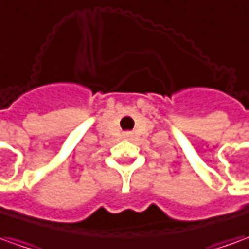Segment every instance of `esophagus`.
Wrapping results in <instances>:
<instances>
[{"mask_svg": "<svg viewBox=\"0 0 249 249\" xmlns=\"http://www.w3.org/2000/svg\"><path fill=\"white\" fill-rule=\"evenodd\" d=\"M126 136H128V133H126Z\"/></svg>", "mask_w": 249, "mask_h": 249, "instance_id": "34e87169", "label": "esophagus"}]
</instances>
